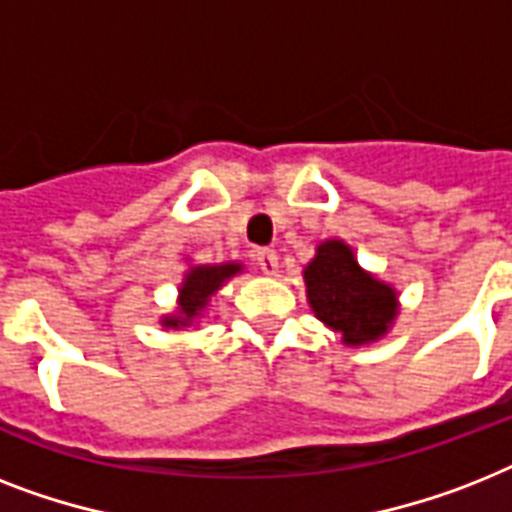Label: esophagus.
Listing matches in <instances>:
<instances>
[{
	"instance_id": "esophagus-1",
	"label": "esophagus",
	"mask_w": 512,
	"mask_h": 512,
	"mask_svg": "<svg viewBox=\"0 0 512 512\" xmlns=\"http://www.w3.org/2000/svg\"><path fill=\"white\" fill-rule=\"evenodd\" d=\"M255 263L260 265V270H263L265 276H276V273H278L276 249H257Z\"/></svg>"
}]
</instances>
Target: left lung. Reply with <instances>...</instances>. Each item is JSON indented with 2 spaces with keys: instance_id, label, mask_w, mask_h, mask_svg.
Instances as JSON below:
<instances>
[{
  "instance_id": "8db88e82",
  "label": "left lung",
  "mask_w": 512,
  "mask_h": 512,
  "mask_svg": "<svg viewBox=\"0 0 512 512\" xmlns=\"http://www.w3.org/2000/svg\"><path fill=\"white\" fill-rule=\"evenodd\" d=\"M307 302L318 321L342 334L350 347L371 344L397 318V292L357 265L350 244L328 239L318 244L305 268Z\"/></svg>"
}]
</instances>
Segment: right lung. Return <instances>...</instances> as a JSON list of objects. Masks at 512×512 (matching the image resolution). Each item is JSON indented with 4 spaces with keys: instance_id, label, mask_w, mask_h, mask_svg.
<instances>
[{
    "instance_id": "right-lung-1",
    "label": "right lung",
    "mask_w": 512,
    "mask_h": 512,
    "mask_svg": "<svg viewBox=\"0 0 512 512\" xmlns=\"http://www.w3.org/2000/svg\"><path fill=\"white\" fill-rule=\"evenodd\" d=\"M236 273H242V265L239 263L194 265V268H189V273L184 276V284L178 289V310L162 318V328L191 326L199 315L205 313L210 297Z\"/></svg>"
}]
</instances>
